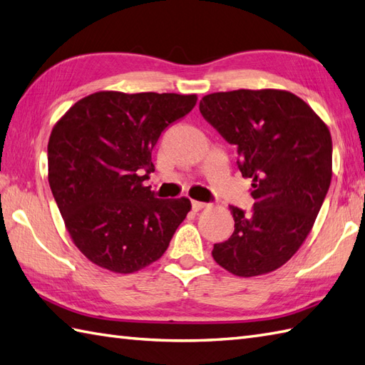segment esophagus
<instances>
[{
  "label": "esophagus",
  "mask_w": 365,
  "mask_h": 365,
  "mask_svg": "<svg viewBox=\"0 0 365 365\" xmlns=\"http://www.w3.org/2000/svg\"><path fill=\"white\" fill-rule=\"evenodd\" d=\"M191 207H192V210H195V212H199V210H202V208H205V207H207V204H204V202H199V200H192V202H191Z\"/></svg>",
  "instance_id": "esophagus-1"
}]
</instances>
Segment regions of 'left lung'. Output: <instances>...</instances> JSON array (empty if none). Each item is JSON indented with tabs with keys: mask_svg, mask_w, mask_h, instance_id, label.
I'll return each instance as SVG.
<instances>
[{
	"mask_svg": "<svg viewBox=\"0 0 365 365\" xmlns=\"http://www.w3.org/2000/svg\"><path fill=\"white\" fill-rule=\"evenodd\" d=\"M199 110L237 145L240 173L252 180V212L229 207L235 230L213 246V259L235 276L271 273L304 243L327 197L329 130L304 100L281 89L215 92Z\"/></svg>",
	"mask_w": 365,
	"mask_h": 365,
	"instance_id": "left-lung-1",
	"label": "left lung"
}]
</instances>
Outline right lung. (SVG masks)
Listing matches in <instances>:
<instances>
[{
    "mask_svg": "<svg viewBox=\"0 0 365 365\" xmlns=\"http://www.w3.org/2000/svg\"><path fill=\"white\" fill-rule=\"evenodd\" d=\"M196 102V94L100 91L54 123L50 188L72 242L97 267L120 274L149 267L187 218L190 199H157L143 182L161 131Z\"/></svg>",
    "mask_w": 365,
    "mask_h": 365,
    "instance_id": "obj_1",
    "label": "right lung"
}]
</instances>
